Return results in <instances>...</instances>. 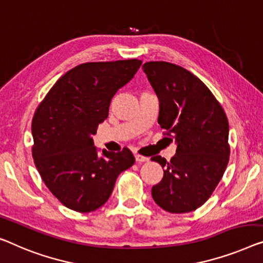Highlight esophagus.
<instances>
[{
  "label": "esophagus",
  "mask_w": 263,
  "mask_h": 263,
  "mask_svg": "<svg viewBox=\"0 0 263 263\" xmlns=\"http://www.w3.org/2000/svg\"><path fill=\"white\" fill-rule=\"evenodd\" d=\"M135 158H136V162L137 163H144V162H147L148 160V157H144V156H140V155H135Z\"/></svg>",
  "instance_id": "obj_1"
}]
</instances>
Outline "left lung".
<instances>
[{
  "instance_id": "8db88e82",
  "label": "left lung",
  "mask_w": 263,
  "mask_h": 263,
  "mask_svg": "<svg viewBox=\"0 0 263 263\" xmlns=\"http://www.w3.org/2000/svg\"><path fill=\"white\" fill-rule=\"evenodd\" d=\"M143 70L158 97L160 127L177 145L170 162L151 158L164 170L152 197L169 213H190L204 204L224 174L228 119L209 88L189 70L164 61L146 62Z\"/></svg>"
}]
</instances>
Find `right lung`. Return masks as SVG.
<instances>
[{"label":"right lung","mask_w":263,"mask_h":263,"mask_svg":"<svg viewBox=\"0 0 263 263\" xmlns=\"http://www.w3.org/2000/svg\"><path fill=\"white\" fill-rule=\"evenodd\" d=\"M140 65L131 59L77 66L55 82L35 112V165L50 193L69 209L89 213L104 205L117 177L135 163L128 148L99 152L92 136L108 117L112 98Z\"/></svg>","instance_id":"right-lung-1"}]
</instances>
